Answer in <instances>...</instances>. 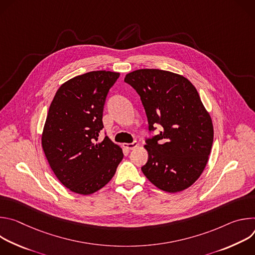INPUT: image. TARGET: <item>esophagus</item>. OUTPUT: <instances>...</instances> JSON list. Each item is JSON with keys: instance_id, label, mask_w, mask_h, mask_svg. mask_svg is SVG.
<instances>
[{"instance_id": "34e87169", "label": "esophagus", "mask_w": 255, "mask_h": 255, "mask_svg": "<svg viewBox=\"0 0 255 255\" xmlns=\"http://www.w3.org/2000/svg\"><path fill=\"white\" fill-rule=\"evenodd\" d=\"M137 146H138V143L136 141L133 142V143H124L123 144V147H125V148H127L129 150H132V149L136 148Z\"/></svg>"}]
</instances>
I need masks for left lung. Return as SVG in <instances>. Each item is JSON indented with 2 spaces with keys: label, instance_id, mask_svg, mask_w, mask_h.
I'll return each mask as SVG.
<instances>
[{
  "label": "left lung",
  "instance_id": "left-lung-1",
  "mask_svg": "<svg viewBox=\"0 0 255 255\" xmlns=\"http://www.w3.org/2000/svg\"><path fill=\"white\" fill-rule=\"evenodd\" d=\"M124 82L140 96L149 131L148 160L141 170L167 193L190 188L204 171L212 149L214 129L198 91L185 77L161 69L143 68L126 75Z\"/></svg>",
  "mask_w": 255,
  "mask_h": 255
}]
</instances>
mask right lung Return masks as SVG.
Here are the masks:
<instances>
[{
	"mask_svg": "<svg viewBox=\"0 0 255 255\" xmlns=\"http://www.w3.org/2000/svg\"><path fill=\"white\" fill-rule=\"evenodd\" d=\"M119 72L96 70L60 86L44 124L41 143L60 183L71 192L91 195L105 187L123 159L108 136L99 141L107 95Z\"/></svg>",
	"mask_w": 255,
	"mask_h": 255,
	"instance_id": "obj_1",
	"label": "right lung"
}]
</instances>
